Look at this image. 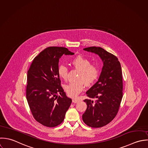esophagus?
I'll list each match as a JSON object with an SVG mask.
<instances>
[{"instance_id":"34e87169","label":"esophagus","mask_w":148,"mask_h":148,"mask_svg":"<svg viewBox=\"0 0 148 148\" xmlns=\"http://www.w3.org/2000/svg\"><path fill=\"white\" fill-rule=\"evenodd\" d=\"M79 101V100L77 99H72V102L74 103H77Z\"/></svg>"}]
</instances>
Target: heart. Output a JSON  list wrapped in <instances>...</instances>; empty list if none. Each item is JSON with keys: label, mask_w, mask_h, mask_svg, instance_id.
Instances as JSON below:
<instances>
[{"label": "heart", "mask_w": 148, "mask_h": 148, "mask_svg": "<svg viewBox=\"0 0 148 148\" xmlns=\"http://www.w3.org/2000/svg\"><path fill=\"white\" fill-rule=\"evenodd\" d=\"M73 66L80 71L77 77L78 82H72L65 86L67 95L72 98L77 97L85 88V83L90 85L94 83L98 77L99 68L97 64H91L89 59L82 56H78L71 61ZM59 76L64 80L67 79L68 68L65 64H60L57 69Z\"/></svg>", "instance_id": "heart-1"}]
</instances>
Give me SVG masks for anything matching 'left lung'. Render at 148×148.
Returning a JSON list of instances; mask_svg holds the SVG:
<instances>
[{
    "mask_svg": "<svg viewBox=\"0 0 148 148\" xmlns=\"http://www.w3.org/2000/svg\"><path fill=\"white\" fill-rule=\"evenodd\" d=\"M84 50L98 54L103 66L98 81L86 92L89 98L83 114V122L91 127H101L109 123L116 115L123 97L122 72L118 58L100 48L91 47ZM92 98L96 100L94 101Z\"/></svg>",
    "mask_w": 148,
    "mask_h": 148,
    "instance_id": "8db88e82",
    "label": "left lung"
}]
</instances>
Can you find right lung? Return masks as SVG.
Listing matches in <instances>:
<instances>
[{"mask_svg":"<svg viewBox=\"0 0 148 148\" xmlns=\"http://www.w3.org/2000/svg\"><path fill=\"white\" fill-rule=\"evenodd\" d=\"M74 53L66 48L51 47L33 60L27 71L26 99L34 118L53 127L61 124L72 103L61 86L58 74L59 59Z\"/></svg>","mask_w":148,"mask_h":148,"instance_id":"add662e5","label":"right lung"}]
</instances>
